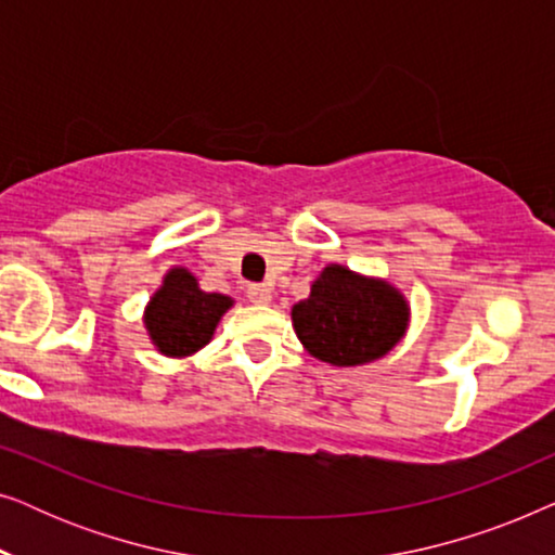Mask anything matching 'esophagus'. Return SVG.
Masks as SVG:
<instances>
[{
	"label": "esophagus",
	"instance_id": "esophagus-1",
	"mask_svg": "<svg viewBox=\"0 0 555 555\" xmlns=\"http://www.w3.org/2000/svg\"><path fill=\"white\" fill-rule=\"evenodd\" d=\"M247 298L249 302H255V306H268L272 300V287L264 285V283H255L247 287Z\"/></svg>",
	"mask_w": 555,
	"mask_h": 555
}]
</instances>
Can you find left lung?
<instances>
[{
    "label": "left lung",
    "mask_w": 555,
    "mask_h": 555,
    "mask_svg": "<svg viewBox=\"0 0 555 555\" xmlns=\"http://www.w3.org/2000/svg\"><path fill=\"white\" fill-rule=\"evenodd\" d=\"M295 336L313 359L338 369L384 359L406 336L412 308L389 280L325 264L291 310Z\"/></svg>",
    "instance_id": "obj_1"
}]
</instances>
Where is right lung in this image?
<instances>
[{"label": "right lung", "mask_w": 555, "mask_h": 555, "mask_svg": "<svg viewBox=\"0 0 555 555\" xmlns=\"http://www.w3.org/2000/svg\"><path fill=\"white\" fill-rule=\"evenodd\" d=\"M232 306L230 295L202 291L192 270L173 264L143 308V328L166 359H189L215 338L219 321Z\"/></svg>", "instance_id": "obj_1"}]
</instances>
